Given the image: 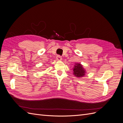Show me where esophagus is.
I'll use <instances>...</instances> for the list:
<instances>
[{"mask_svg": "<svg viewBox=\"0 0 123 123\" xmlns=\"http://www.w3.org/2000/svg\"><path fill=\"white\" fill-rule=\"evenodd\" d=\"M62 57L61 56H60V55H57L56 56V60H58V61H61L62 60Z\"/></svg>", "mask_w": 123, "mask_h": 123, "instance_id": "34e87169", "label": "esophagus"}]
</instances>
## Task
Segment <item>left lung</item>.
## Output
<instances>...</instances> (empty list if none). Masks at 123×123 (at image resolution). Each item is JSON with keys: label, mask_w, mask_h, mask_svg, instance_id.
Returning <instances> with one entry per match:
<instances>
[{"label": "left lung", "mask_w": 123, "mask_h": 123, "mask_svg": "<svg viewBox=\"0 0 123 123\" xmlns=\"http://www.w3.org/2000/svg\"><path fill=\"white\" fill-rule=\"evenodd\" d=\"M86 73V71L80 63H75L73 68V74L76 77H83Z\"/></svg>", "instance_id": "8db88e82"}]
</instances>
